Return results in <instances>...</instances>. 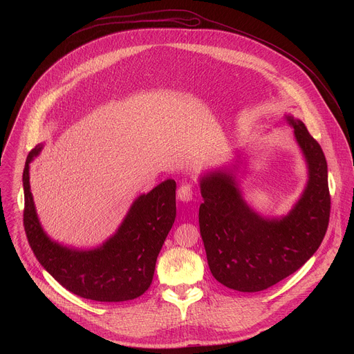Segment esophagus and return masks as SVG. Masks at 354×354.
<instances>
[{
    "instance_id": "34e87169",
    "label": "esophagus",
    "mask_w": 354,
    "mask_h": 354,
    "mask_svg": "<svg viewBox=\"0 0 354 354\" xmlns=\"http://www.w3.org/2000/svg\"><path fill=\"white\" fill-rule=\"evenodd\" d=\"M193 194H194V192H193V187L190 186V185H187V183H182L180 185V187L178 189V198L180 200V201H190L192 198H193Z\"/></svg>"
}]
</instances>
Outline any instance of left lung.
Returning <instances> with one entry per match:
<instances>
[{"label":"left lung","mask_w":354,"mask_h":354,"mask_svg":"<svg viewBox=\"0 0 354 354\" xmlns=\"http://www.w3.org/2000/svg\"><path fill=\"white\" fill-rule=\"evenodd\" d=\"M284 120L294 129L308 174L286 216L265 217L246 203L238 153L232 164L198 179L203 197L198 225L209 268L217 281L241 292L266 290L292 274L315 254L328 230L330 196L324 151L299 119L286 115Z\"/></svg>","instance_id":"obj_1"}]
</instances>
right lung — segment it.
<instances>
[{"mask_svg":"<svg viewBox=\"0 0 354 354\" xmlns=\"http://www.w3.org/2000/svg\"><path fill=\"white\" fill-rule=\"evenodd\" d=\"M36 145L22 175L24 227L39 263L68 291L93 301L120 302L144 294L154 277L160 250L176 217V183L167 179L140 194L116 232L102 245L75 249L53 241L43 230L30 192V162L40 154Z\"/></svg>","mask_w":354,"mask_h":354,"instance_id":"add662e5","label":"right lung"}]
</instances>
